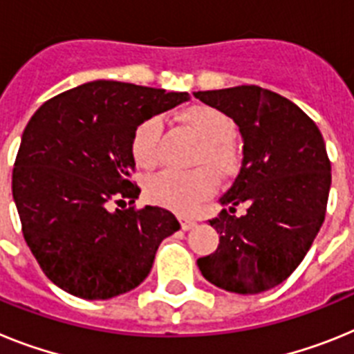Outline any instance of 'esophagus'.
<instances>
[{"instance_id": "esophagus-1", "label": "esophagus", "mask_w": 354, "mask_h": 354, "mask_svg": "<svg viewBox=\"0 0 354 354\" xmlns=\"http://www.w3.org/2000/svg\"><path fill=\"white\" fill-rule=\"evenodd\" d=\"M180 224H181V230H192L196 226V221L194 219H190V217H180Z\"/></svg>"}]
</instances>
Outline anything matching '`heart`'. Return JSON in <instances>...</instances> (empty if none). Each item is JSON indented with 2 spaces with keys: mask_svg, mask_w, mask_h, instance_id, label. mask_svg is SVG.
Instances as JSON below:
<instances>
[{
  "mask_svg": "<svg viewBox=\"0 0 354 354\" xmlns=\"http://www.w3.org/2000/svg\"><path fill=\"white\" fill-rule=\"evenodd\" d=\"M180 121L189 126L201 140L196 149L194 164L207 165L217 178L232 176L239 167L241 156L233 142L236 124L228 113L214 104L194 103L181 110ZM160 131L162 121L155 115L135 126L130 140L135 164L144 169L155 167L158 162ZM207 169L198 167L192 171H164L156 174L147 181V199L178 214H190L214 194L215 178Z\"/></svg>",
  "mask_w": 354,
  "mask_h": 354,
  "instance_id": "b5f03b06",
  "label": "heart"
}]
</instances>
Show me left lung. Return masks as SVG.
Listing matches in <instances>:
<instances>
[{
  "instance_id": "1",
  "label": "left lung",
  "mask_w": 354,
  "mask_h": 354,
  "mask_svg": "<svg viewBox=\"0 0 354 354\" xmlns=\"http://www.w3.org/2000/svg\"><path fill=\"white\" fill-rule=\"evenodd\" d=\"M203 103L239 124L244 158L226 205L210 224L219 248L198 260L203 276L230 292L258 294L296 270L321 230L331 185V164L315 122L297 104L258 87L199 91ZM246 214L236 218V205Z\"/></svg>"
}]
</instances>
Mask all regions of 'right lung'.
<instances>
[{"label": "right lung", "mask_w": 354, "mask_h": 354, "mask_svg": "<svg viewBox=\"0 0 354 354\" xmlns=\"http://www.w3.org/2000/svg\"><path fill=\"white\" fill-rule=\"evenodd\" d=\"M189 100L187 92L97 80L46 101L32 115L12 171L21 230L42 272L84 299L140 285L180 223L133 205L135 126ZM131 207L125 208V203ZM113 204L121 209L112 211Z\"/></svg>", "instance_id": "1"}]
</instances>
